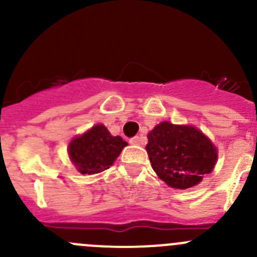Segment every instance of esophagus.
Listing matches in <instances>:
<instances>
[{"label":"esophagus","instance_id":"obj_1","mask_svg":"<svg viewBox=\"0 0 257 257\" xmlns=\"http://www.w3.org/2000/svg\"><path fill=\"white\" fill-rule=\"evenodd\" d=\"M129 143L132 145H139L142 144V138L141 137H134V138H132L131 141H129Z\"/></svg>","mask_w":257,"mask_h":257}]
</instances>
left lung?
<instances>
[{
    "instance_id": "1",
    "label": "left lung",
    "mask_w": 257,
    "mask_h": 257,
    "mask_svg": "<svg viewBox=\"0 0 257 257\" xmlns=\"http://www.w3.org/2000/svg\"><path fill=\"white\" fill-rule=\"evenodd\" d=\"M147 152L157 175L174 189L195 186L216 164L217 150L191 125L162 121L148 134Z\"/></svg>"
}]
</instances>
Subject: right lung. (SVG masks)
<instances>
[{
    "instance_id": "obj_1",
    "label": "right lung",
    "mask_w": 257,
    "mask_h": 257,
    "mask_svg": "<svg viewBox=\"0 0 257 257\" xmlns=\"http://www.w3.org/2000/svg\"><path fill=\"white\" fill-rule=\"evenodd\" d=\"M125 145L120 137H113L103 124H97L69 143L68 154L80 174H98L109 169Z\"/></svg>"
}]
</instances>
